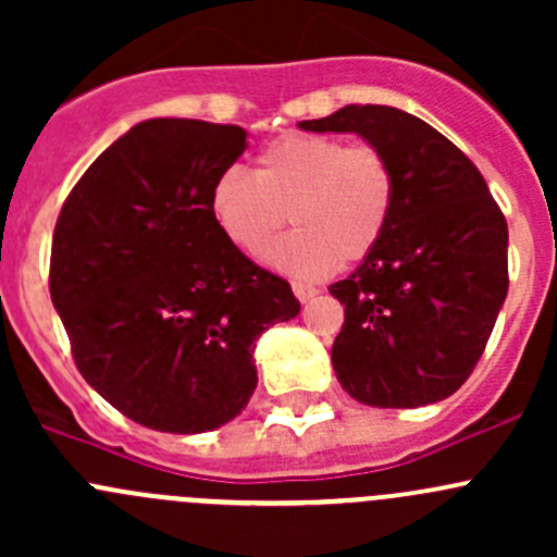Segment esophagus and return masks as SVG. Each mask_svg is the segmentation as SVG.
<instances>
[{"label":"esophagus","instance_id":"obj_1","mask_svg":"<svg viewBox=\"0 0 557 557\" xmlns=\"http://www.w3.org/2000/svg\"><path fill=\"white\" fill-rule=\"evenodd\" d=\"M294 294H296V299L305 305V301H310L318 296V288H314V285H307V283H294Z\"/></svg>","mask_w":557,"mask_h":557}]
</instances>
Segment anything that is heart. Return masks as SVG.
Returning a JSON list of instances; mask_svg holds the SVG:
<instances>
[{
  "mask_svg": "<svg viewBox=\"0 0 557 557\" xmlns=\"http://www.w3.org/2000/svg\"><path fill=\"white\" fill-rule=\"evenodd\" d=\"M393 205L396 174L383 150L323 134H283L258 153L252 174L226 170L210 188L212 221L243 252L261 250L288 212L296 228L263 258L301 280L367 258L385 237Z\"/></svg>",
  "mask_w": 557,
  "mask_h": 557,
  "instance_id": "1",
  "label": "heart"
}]
</instances>
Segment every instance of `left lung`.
Instances as JSON below:
<instances>
[{
    "label": "left lung",
    "instance_id": "left-lung-1",
    "mask_svg": "<svg viewBox=\"0 0 557 557\" xmlns=\"http://www.w3.org/2000/svg\"><path fill=\"white\" fill-rule=\"evenodd\" d=\"M299 126L358 134L396 174L385 237L329 288L345 305L331 347L336 380L383 409L453 396L474 372L509 288L507 218L485 177L445 134L396 107L347 104Z\"/></svg>",
    "mask_w": 557,
    "mask_h": 557
}]
</instances>
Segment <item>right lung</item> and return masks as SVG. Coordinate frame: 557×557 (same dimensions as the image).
Listing matches in <instances>:
<instances>
[{"label": "right lung", "instance_id": "right-lung-1", "mask_svg": "<svg viewBox=\"0 0 557 557\" xmlns=\"http://www.w3.org/2000/svg\"><path fill=\"white\" fill-rule=\"evenodd\" d=\"M247 132L150 117L66 196L50 299L86 383L134 423L205 434L256 391V339L299 314L294 290L215 226L210 188Z\"/></svg>", "mask_w": 557, "mask_h": 557}]
</instances>
